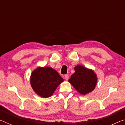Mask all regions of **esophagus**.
Masks as SVG:
<instances>
[{"instance_id":"esophagus-1","label":"esophagus","mask_w":125,"mask_h":125,"mask_svg":"<svg viewBox=\"0 0 125 125\" xmlns=\"http://www.w3.org/2000/svg\"><path fill=\"white\" fill-rule=\"evenodd\" d=\"M64 79H65V80H68V79H69V75L68 74H65V75H64Z\"/></svg>"}]
</instances>
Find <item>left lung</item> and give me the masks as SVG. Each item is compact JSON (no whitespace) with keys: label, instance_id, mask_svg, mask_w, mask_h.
I'll use <instances>...</instances> for the list:
<instances>
[{"label":"left lung","instance_id":"left-lung-1","mask_svg":"<svg viewBox=\"0 0 125 125\" xmlns=\"http://www.w3.org/2000/svg\"><path fill=\"white\" fill-rule=\"evenodd\" d=\"M74 70L75 72L71 75L69 82L80 94L85 95L92 92L97 83L95 73L80 65H77Z\"/></svg>","mask_w":125,"mask_h":125}]
</instances>
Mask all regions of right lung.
Here are the masks:
<instances>
[{"mask_svg":"<svg viewBox=\"0 0 125 125\" xmlns=\"http://www.w3.org/2000/svg\"><path fill=\"white\" fill-rule=\"evenodd\" d=\"M30 82L36 93L43 98H48L63 79L52 68L39 67L31 74Z\"/></svg>","mask_w":125,"mask_h":125,"instance_id":"1","label":"right lung"}]
</instances>
